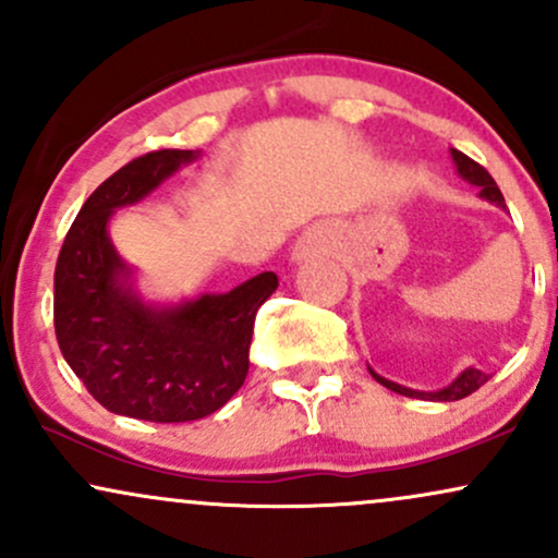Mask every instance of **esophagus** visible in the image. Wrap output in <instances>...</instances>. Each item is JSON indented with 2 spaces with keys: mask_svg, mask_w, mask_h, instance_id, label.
Instances as JSON below:
<instances>
[{
  "mask_svg": "<svg viewBox=\"0 0 558 558\" xmlns=\"http://www.w3.org/2000/svg\"><path fill=\"white\" fill-rule=\"evenodd\" d=\"M332 230L328 226H312L310 230L301 233V239L293 246V262H306L315 259L319 254H325L332 246Z\"/></svg>",
  "mask_w": 558,
  "mask_h": 558,
  "instance_id": "esophagus-1",
  "label": "esophagus"
}]
</instances>
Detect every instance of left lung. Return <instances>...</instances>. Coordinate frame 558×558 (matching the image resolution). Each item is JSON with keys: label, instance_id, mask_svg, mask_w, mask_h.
Returning a JSON list of instances; mask_svg holds the SVG:
<instances>
[{"label": "left lung", "instance_id": "left-lung-1", "mask_svg": "<svg viewBox=\"0 0 558 558\" xmlns=\"http://www.w3.org/2000/svg\"><path fill=\"white\" fill-rule=\"evenodd\" d=\"M451 157H453V162H457L459 175H462L466 183L477 185L480 196L488 198V202H493V204H498V207H506L504 194H501V191H498L496 181H493L490 172L485 170L483 165H477L475 159H470L466 155H462V151H459V149H451ZM369 375H373L375 380L380 383V386H386V388L393 390V393L409 396V399H427V401H459V399H464V396L475 393L480 386H485V383L490 380V375H485L483 369L466 367L464 373L451 383V386H446L444 390H433V393H427V390H412V388L399 386V383H390V380H386V377H380L377 373H373V369H369Z\"/></svg>", "mask_w": 558, "mask_h": 558}]
</instances>
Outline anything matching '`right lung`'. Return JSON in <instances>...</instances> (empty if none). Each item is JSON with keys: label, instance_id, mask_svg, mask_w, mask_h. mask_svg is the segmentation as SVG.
<instances>
[{"label": "right lung", "instance_id": "obj_1", "mask_svg": "<svg viewBox=\"0 0 558 558\" xmlns=\"http://www.w3.org/2000/svg\"><path fill=\"white\" fill-rule=\"evenodd\" d=\"M196 157L159 149L112 172L86 198L57 257V343L88 393L123 417L191 422L226 407L246 380L257 310L278 288V275L259 272L228 293L151 306L128 283L107 222Z\"/></svg>", "mask_w": 558, "mask_h": 558}]
</instances>
